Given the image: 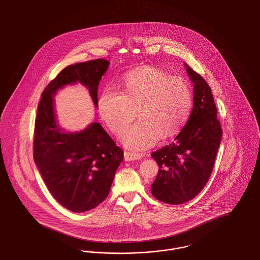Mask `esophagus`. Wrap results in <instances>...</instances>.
<instances>
[{
    "instance_id": "1",
    "label": "esophagus",
    "mask_w": 260,
    "mask_h": 260,
    "mask_svg": "<svg viewBox=\"0 0 260 260\" xmlns=\"http://www.w3.org/2000/svg\"><path fill=\"white\" fill-rule=\"evenodd\" d=\"M143 157L142 153H136V152H124V160L125 161H134L139 160Z\"/></svg>"
}]
</instances>
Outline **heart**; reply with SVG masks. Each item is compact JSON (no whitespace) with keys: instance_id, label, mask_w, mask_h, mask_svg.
I'll list each match as a JSON object with an SVG mask.
<instances>
[{"instance_id":"b5f03b06","label":"heart","mask_w":260,"mask_h":260,"mask_svg":"<svg viewBox=\"0 0 260 260\" xmlns=\"http://www.w3.org/2000/svg\"><path fill=\"white\" fill-rule=\"evenodd\" d=\"M122 93L105 88L96 106L101 120L117 136L133 122L137 109L140 119L124 136L128 148H148L162 135H175L185 124L192 108L188 83L158 67L142 66L128 72L122 81Z\"/></svg>"}]
</instances>
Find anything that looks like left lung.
I'll list each match as a JSON object with an SVG mask.
<instances>
[{"instance_id":"1","label":"left lung","mask_w":260,"mask_h":260,"mask_svg":"<svg viewBox=\"0 0 260 260\" xmlns=\"http://www.w3.org/2000/svg\"><path fill=\"white\" fill-rule=\"evenodd\" d=\"M185 66L194 84L193 109L173 142L151 154L160 168L151 185L152 195L171 205L189 202L208 183L222 137L210 86Z\"/></svg>"}]
</instances>
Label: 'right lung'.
I'll list each match as a JSON object with an SVG mask.
<instances>
[{"label": "right lung", "mask_w": 260, "mask_h": 260, "mask_svg": "<svg viewBox=\"0 0 260 260\" xmlns=\"http://www.w3.org/2000/svg\"><path fill=\"white\" fill-rule=\"evenodd\" d=\"M108 66L109 61L100 58L65 67L45 87L38 105L34 161L53 198L74 212L94 209L106 199L124 151L99 123L64 134L56 124L52 95L63 86L80 82L96 106L99 81Z\"/></svg>", "instance_id": "1"}]
</instances>
